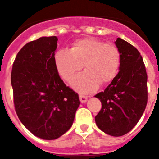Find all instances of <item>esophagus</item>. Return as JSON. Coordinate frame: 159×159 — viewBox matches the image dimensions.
I'll list each match as a JSON object with an SVG mask.
<instances>
[{"label": "esophagus", "mask_w": 159, "mask_h": 159, "mask_svg": "<svg viewBox=\"0 0 159 159\" xmlns=\"http://www.w3.org/2000/svg\"><path fill=\"white\" fill-rule=\"evenodd\" d=\"M80 100L82 103H84V102H86L88 101V98L86 96H84V95H80Z\"/></svg>", "instance_id": "34e87169"}]
</instances>
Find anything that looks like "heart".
<instances>
[{
  "label": "heart",
  "instance_id": "heart-1",
  "mask_svg": "<svg viewBox=\"0 0 159 159\" xmlns=\"http://www.w3.org/2000/svg\"><path fill=\"white\" fill-rule=\"evenodd\" d=\"M54 61L59 74L66 81L71 80L84 64L86 71L77 75L71 85L77 92L88 94L95 92L100 83L113 80L119 71L121 55L114 43L86 38L73 43L71 52H57Z\"/></svg>",
  "mask_w": 159,
  "mask_h": 159
}]
</instances>
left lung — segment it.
Wrapping results in <instances>:
<instances>
[{"instance_id": "8db88e82", "label": "left lung", "mask_w": 159, "mask_h": 159, "mask_svg": "<svg viewBox=\"0 0 159 159\" xmlns=\"http://www.w3.org/2000/svg\"><path fill=\"white\" fill-rule=\"evenodd\" d=\"M121 55L119 71L104 90L95 95L102 102L95 117L102 131L122 136L137 124L147 103V75L139 52L128 42H115Z\"/></svg>"}]
</instances>
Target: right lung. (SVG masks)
I'll use <instances>...</instances> for the list:
<instances>
[{"mask_svg":"<svg viewBox=\"0 0 159 159\" xmlns=\"http://www.w3.org/2000/svg\"><path fill=\"white\" fill-rule=\"evenodd\" d=\"M57 36L26 43L16 55L11 73L14 106L32 134L52 140L69 130L80 101L60 79L54 61Z\"/></svg>","mask_w":159,"mask_h":159,"instance_id":"right-lung-1","label":"right lung"}]
</instances>
